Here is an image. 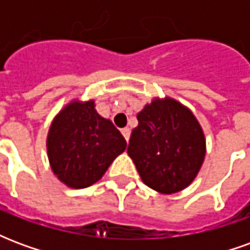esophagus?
I'll list each match as a JSON object with an SVG mask.
<instances>
[{
	"mask_svg": "<svg viewBox=\"0 0 250 250\" xmlns=\"http://www.w3.org/2000/svg\"><path fill=\"white\" fill-rule=\"evenodd\" d=\"M122 134H123V136H125V141L128 142V139H130V134H131L130 128H127V127H125V128H123V130H122Z\"/></svg>",
	"mask_w": 250,
	"mask_h": 250,
	"instance_id": "obj_1",
	"label": "esophagus"
}]
</instances>
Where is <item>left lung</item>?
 I'll list each match as a JSON object with an SVG mask.
<instances>
[{"label":"left lung","instance_id":"1","mask_svg":"<svg viewBox=\"0 0 250 250\" xmlns=\"http://www.w3.org/2000/svg\"><path fill=\"white\" fill-rule=\"evenodd\" d=\"M136 118L127 152L143 184L161 194L188 188L206 154L204 131L193 112L166 96L152 99Z\"/></svg>","mask_w":250,"mask_h":250}]
</instances>
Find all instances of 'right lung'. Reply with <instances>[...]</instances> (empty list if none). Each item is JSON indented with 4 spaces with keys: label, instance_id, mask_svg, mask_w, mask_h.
Here are the masks:
<instances>
[{
    "label": "right lung",
    "instance_id": "right-lung-1",
    "mask_svg": "<svg viewBox=\"0 0 250 250\" xmlns=\"http://www.w3.org/2000/svg\"><path fill=\"white\" fill-rule=\"evenodd\" d=\"M127 143L112 122L95 109V102L72 100L55 116L46 136L53 174L71 188L96 184Z\"/></svg>",
    "mask_w": 250,
    "mask_h": 250
}]
</instances>
